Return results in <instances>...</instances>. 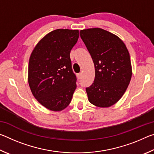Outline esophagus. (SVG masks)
I'll return each mask as SVG.
<instances>
[{
  "label": "esophagus",
  "instance_id": "obj_1",
  "mask_svg": "<svg viewBox=\"0 0 154 154\" xmlns=\"http://www.w3.org/2000/svg\"><path fill=\"white\" fill-rule=\"evenodd\" d=\"M82 73H78L77 74V77L79 79H82Z\"/></svg>",
  "mask_w": 154,
  "mask_h": 154
}]
</instances>
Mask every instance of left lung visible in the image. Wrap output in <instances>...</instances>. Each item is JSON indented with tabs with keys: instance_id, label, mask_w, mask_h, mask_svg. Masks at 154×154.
<instances>
[{
	"instance_id": "left-lung-1",
	"label": "left lung",
	"mask_w": 154,
	"mask_h": 154,
	"mask_svg": "<svg viewBox=\"0 0 154 154\" xmlns=\"http://www.w3.org/2000/svg\"><path fill=\"white\" fill-rule=\"evenodd\" d=\"M95 67V78L86 88L88 100L99 107H109L122 98L132 77L129 52L118 36L101 28L80 31Z\"/></svg>"
}]
</instances>
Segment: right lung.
Instances as JSON below:
<instances>
[{
    "label": "right lung",
    "mask_w": 154,
    "mask_h": 154,
    "mask_svg": "<svg viewBox=\"0 0 154 154\" xmlns=\"http://www.w3.org/2000/svg\"><path fill=\"white\" fill-rule=\"evenodd\" d=\"M79 30L57 29L37 43L28 64V83L33 96L49 110H63L76 89L70 52L77 42Z\"/></svg>",
    "instance_id": "right-lung-1"
}]
</instances>
